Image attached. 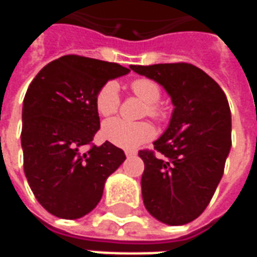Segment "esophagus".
Segmentation results:
<instances>
[{
  "label": "esophagus",
  "mask_w": 257,
  "mask_h": 257,
  "mask_svg": "<svg viewBox=\"0 0 257 257\" xmlns=\"http://www.w3.org/2000/svg\"><path fill=\"white\" fill-rule=\"evenodd\" d=\"M125 156L128 157V158H129V157L136 156V151H135V150H126V151H125Z\"/></svg>",
  "instance_id": "esophagus-1"
}]
</instances>
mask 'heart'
<instances>
[{
	"instance_id": "heart-1",
	"label": "heart",
	"mask_w": 257,
	"mask_h": 257,
	"mask_svg": "<svg viewBox=\"0 0 257 257\" xmlns=\"http://www.w3.org/2000/svg\"><path fill=\"white\" fill-rule=\"evenodd\" d=\"M131 89L135 95L139 97L140 100L146 103L145 114L149 117L154 118L157 121H162L167 117V112L164 107L158 103L161 99V88L154 79L150 78H136L131 82ZM119 90L118 84L115 81H107L97 89L95 95V107L96 111L100 114L101 117H108L117 112L119 107ZM101 138L111 145L134 150L139 146L145 145L150 142L156 131L153 125L145 121L140 122H131L125 121L122 118H111L101 126Z\"/></svg>"
}]
</instances>
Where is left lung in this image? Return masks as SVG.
Wrapping results in <instances>:
<instances>
[{
    "instance_id": "left-lung-1",
    "label": "left lung",
    "mask_w": 257,
    "mask_h": 257,
    "mask_svg": "<svg viewBox=\"0 0 257 257\" xmlns=\"http://www.w3.org/2000/svg\"><path fill=\"white\" fill-rule=\"evenodd\" d=\"M161 84L172 99L169 126L140 150L142 195L157 220L182 226L197 219L213 197L231 147V112L219 84L190 63L131 66Z\"/></svg>"
}]
</instances>
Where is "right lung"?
Returning <instances> with one entry per match:
<instances>
[{
	"label": "right lung",
	"mask_w": 257,
	"mask_h": 257,
	"mask_svg": "<svg viewBox=\"0 0 257 257\" xmlns=\"http://www.w3.org/2000/svg\"><path fill=\"white\" fill-rule=\"evenodd\" d=\"M129 73L118 63L66 55L37 74L22 111L23 168L37 201L62 219H78L99 204L106 179L125 161L110 142L92 144L100 128L95 95L108 79Z\"/></svg>",
	"instance_id": "1"
}]
</instances>
